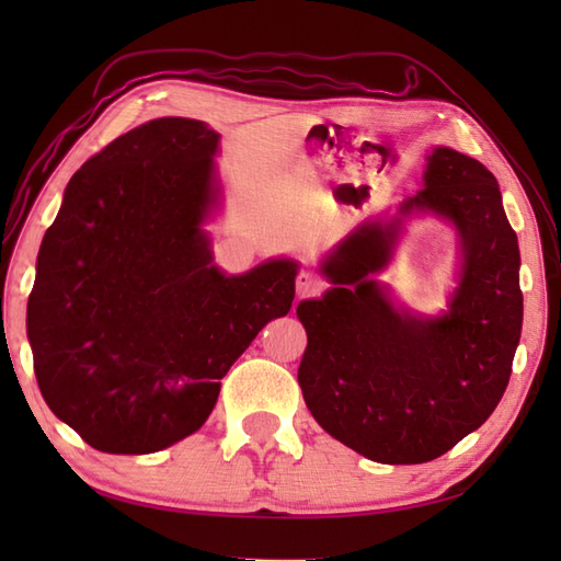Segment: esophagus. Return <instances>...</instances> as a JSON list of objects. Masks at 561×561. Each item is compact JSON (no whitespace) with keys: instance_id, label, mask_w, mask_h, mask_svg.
Returning a JSON list of instances; mask_svg holds the SVG:
<instances>
[{"instance_id":"1","label":"esophagus","mask_w":561,"mask_h":561,"mask_svg":"<svg viewBox=\"0 0 561 561\" xmlns=\"http://www.w3.org/2000/svg\"><path fill=\"white\" fill-rule=\"evenodd\" d=\"M322 290H325V280L311 274V271H299L297 274V295L299 297H316Z\"/></svg>"}]
</instances>
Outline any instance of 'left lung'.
<instances>
[{
  "label": "left lung",
  "instance_id": "8db88e82",
  "mask_svg": "<svg viewBox=\"0 0 561 561\" xmlns=\"http://www.w3.org/2000/svg\"><path fill=\"white\" fill-rule=\"evenodd\" d=\"M423 208L449 217L461 239V283L445 316L396 311L369 278L388 264L402 217L348 236L322 262L332 290L297 307L309 412L339 443L390 466L433 461L482 426L511 381L522 332L519 248L496 178L437 147L400 215Z\"/></svg>",
  "mask_w": 561,
  "mask_h": 561
}]
</instances>
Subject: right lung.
<instances>
[{"label": "right lung", "mask_w": 561, "mask_h": 561, "mask_svg": "<svg viewBox=\"0 0 561 561\" xmlns=\"http://www.w3.org/2000/svg\"><path fill=\"white\" fill-rule=\"evenodd\" d=\"M219 135L165 116L83 163L46 229L27 299L42 396L83 443L151 454L203 426L222 379L287 316L297 264L225 276L201 229Z\"/></svg>", "instance_id": "1"}]
</instances>
